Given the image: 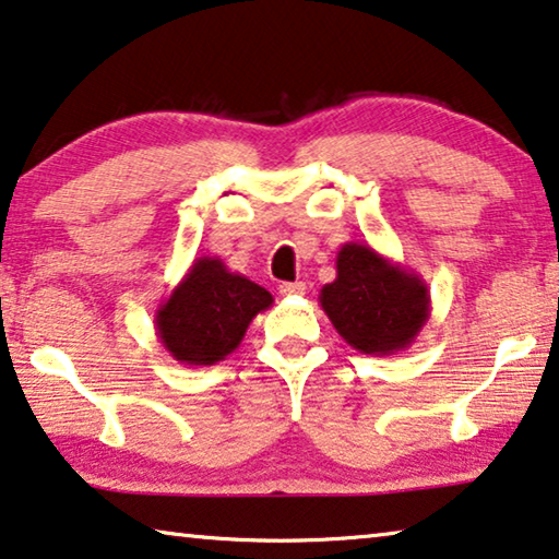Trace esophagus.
Listing matches in <instances>:
<instances>
[{
    "label": "esophagus",
    "mask_w": 559,
    "mask_h": 559,
    "mask_svg": "<svg viewBox=\"0 0 559 559\" xmlns=\"http://www.w3.org/2000/svg\"><path fill=\"white\" fill-rule=\"evenodd\" d=\"M278 290H281V296H304V294H306V283H304V281L281 283Z\"/></svg>",
    "instance_id": "obj_1"
}]
</instances>
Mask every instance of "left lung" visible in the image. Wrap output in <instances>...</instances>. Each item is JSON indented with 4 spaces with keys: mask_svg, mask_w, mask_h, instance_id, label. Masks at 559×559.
Returning a JSON list of instances; mask_svg holds the SVG:
<instances>
[{
    "mask_svg": "<svg viewBox=\"0 0 559 559\" xmlns=\"http://www.w3.org/2000/svg\"><path fill=\"white\" fill-rule=\"evenodd\" d=\"M318 300L343 341L366 356L411 348L430 318L428 283L356 241L341 246L335 281L325 283Z\"/></svg>",
    "mask_w": 559,
    "mask_h": 559,
    "instance_id": "8db88e82",
    "label": "left lung"
}]
</instances>
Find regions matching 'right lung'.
Wrapping results in <instances>:
<instances>
[{"instance_id":"right-lung-1","label":"right lung","mask_w":559,"mask_h":559,"mask_svg":"<svg viewBox=\"0 0 559 559\" xmlns=\"http://www.w3.org/2000/svg\"><path fill=\"white\" fill-rule=\"evenodd\" d=\"M271 306L273 296L259 283L228 271L218 255H201L171 296L162 300L154 325L174 360L214 366L231 356L248 323Z\"/></svg>"}]
</instances>
